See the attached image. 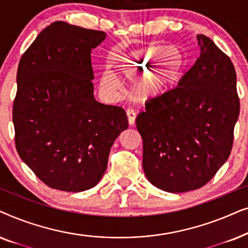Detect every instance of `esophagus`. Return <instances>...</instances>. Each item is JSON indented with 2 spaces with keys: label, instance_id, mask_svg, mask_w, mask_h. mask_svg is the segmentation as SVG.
Segmentation results:
<instances>
[{
  "label": "esophagus",
  "instance_id": "obj_1",
  "mask_svg": "<svg viewBox=\"0 0 248 248\" xmlns=\"http://www.w3.org/2000/svg\"><path fill=\"white\" fill-rule=\"evenodd\" d=\"M127 115V122L130 125H134L135 118H137V115H135V111L133 109H127L126 110Z\"/></svg>",
  "mask_w": 248,
  "mask_h": 248
}]
</instances>
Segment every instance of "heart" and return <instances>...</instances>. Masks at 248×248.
<instances>
[{
    "mask_svg": "<svg viewBox=\"0 0 248 248\" xmlns=\"http://www.w3.org/2000/svg\"><path fill=\"white\" fill-rule=\"evenodd\" d=\"M114 67L127 78L142 73L135 84L137 93L141 98H150L164 93L177 82L182 76L183 62L176 55L174 47L149 46L132 50L126 55L113 60ZM101 86L108 89H117L120 81L110 73L101 78Z\"/></svg>",
    "mask_w": 248,
    "mask_h": 248,
    "instance_id": "heart-1",
    "label": "heart"
}]
</instances>
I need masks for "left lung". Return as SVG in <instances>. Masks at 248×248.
I'll list each match as a JSON object with an SVG mask.
<instances>
[{"label": "left lung", "mask_w": 248, "mask_h": 248, "mask_svg": "<svg viewBox=\"0 0 248 248\" xmlns=\"http://www.w3.org/2000/svg\"><path fill=\"white\" fill-rule=\"evenodd\" d=\"M201 55L178 86L155 96L137 117L144 174L162 191L198 189L228 159L239 116L236 71L211 39L198 35Z\"/></svg>", "instance_id": "obj_1"}]
</instances>
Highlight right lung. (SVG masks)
I'll return each mask as SVG.
<instances>
[{"instance_id": "right-lung-1", "label": "right lung", "mask_w": 248, "mask_h": 248, "mask_svg": "<svg viewBox=\"0 0 248 248\" xmlns=\"http://www.w3.org/2000/svg\"><path fill=\"white\" fill-rule=\"evenodd\" d=\"M99 30L56 21L23 53L12 120L20 158L50 188L82 192L106 171L114 141L127 128L122 107L93 97L91 52Z\"/></svg>"}]
</instances>
